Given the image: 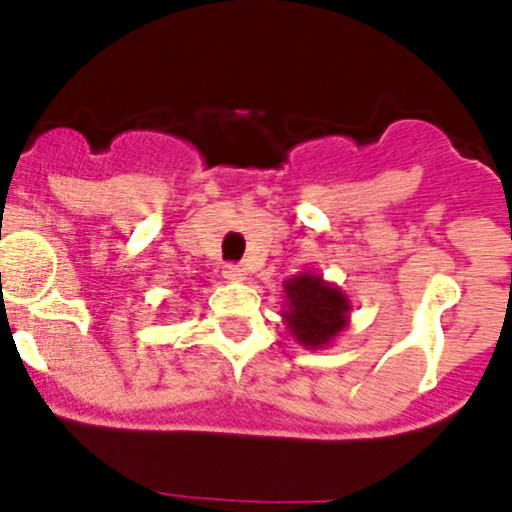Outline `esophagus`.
Listing matches in <instances>:
<instances>
[{
  "label": "esophagus",
  "instance_id": "34e87169",
  "mask_svg": "<svg viewBox=\"0 0 512 512\" xmlns=\"http://www.w3.org/2000/svg\"><path fill=\"white\" fill-rule=\"evenodd\" d=\"M223 275H225V280H230V282H242L245 280L247 270L242 265H225Z\"/></svg>",
  "mask_w": 512,
  "mask_h": 512
}]
</instances>
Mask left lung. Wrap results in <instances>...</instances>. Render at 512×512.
<instances>
[{
	"label": "left lung",
	"instance_id": "obj_1",
	"mask_svg": "<svg viewBox=\"0 0 512 512\" xmlns=\"http://www.w3.org/2000/svg\"><path fill=\"white\" fill-rule=\"evenodd\" d=\"M285 319L294 342L304 349H324L349 327L352 299L317 272H299L282 285Z\"/></svg>",
	"mask_w": 512,
	"mask_h": 512
}]
</instances>
